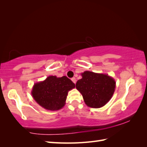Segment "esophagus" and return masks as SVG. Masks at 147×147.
I'll use <instances>...</instances> for the list:
<instances>
[{
	"instance_id": "34e87169",
	"label": "esophagus",
	"mask_w": 147,
	"mask_h": 147,
	"mask_svg": "<svg viewBox=\"0 0 147 147\" xmlns=\"http://www.w3.org/2000/svg\"><path fill=\"white\" fill-rule=\"evenodd\" d=\"M71 81H72V82H73L74 84H75L76 82V80L75 78H71Z\"/></svg>"
}]
</instances>
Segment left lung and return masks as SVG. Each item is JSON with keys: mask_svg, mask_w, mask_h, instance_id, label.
<instances>
[{"mask_svg": "<svg viewBox=\"0 0 147 147\" xmlns=\"http://www.w3.org/2000/svg\"><path fill=\"white\" fill-rule=\"evenodd\" d=\"M76 84L85 104L92 108H100L110 100L115 88V80L107 74L85 71Z\"/></svg>", "mask_w": 147, "mask_h": 147, "instance_id": "8db88e82", "label": "left lung"}]
</instances>
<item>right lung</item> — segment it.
<instances>
[{
  "mask_svg": "<svg viewBox=\"0 0 147 147\" xmlns=\"http://www.w3.org/2000/svg\"><path fill=\"white\" fill-rule=\"evenodd\" d=\"M75 85L65 76H50L45 80L34 85L32 95L34 100L49 111H58L65 104L68 92Z\"/></svg>",
  "mask_w": 147,
  "mask_h": 147,
  "instance_id": "add662e5",
  "label": "right lung"
}]
</instances>
